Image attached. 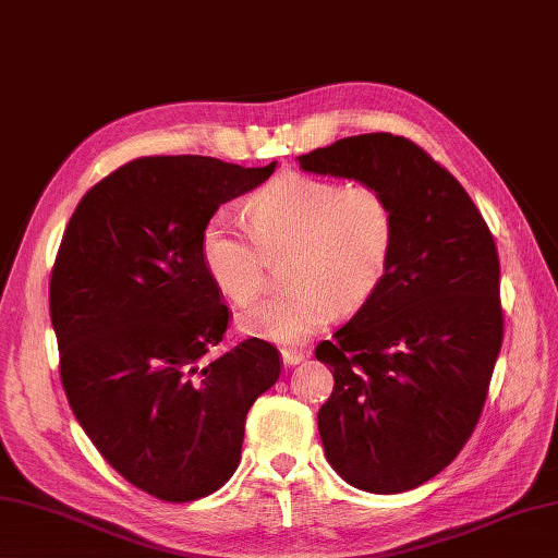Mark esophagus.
Here are the masks:
<instances>
[{
    "mask_svg": "<svg viewBox=\"0 0 558 558\" xmlns=\"http://www.w3.org/2000/svg\"><path fill=\"white\" fill-rule=\"evenodd\" d=\"M280 354H282V362H286L288 366H294V364H300V362L304 360V352H302V350H290V348H286Z\"/></svg>",
    "mask_w": 558,
    "mask_h": 558,
    "instance_id": "esophagus-1",
    "label": "esophagus"
}]
</instances>
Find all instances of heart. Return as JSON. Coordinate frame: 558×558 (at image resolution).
<instances>
[{
	"label": "heart",
	"mask_w": 558,
	"mask_h": 558,
	"mask_svg": "<svg viewBox=\"0 0 558 558\" xmlns=\"http://www.w3.org/2000/svg\"><path fill=\"white\" fill-rule=\"evenodd\" d=\"M244 232L218 213L201 232L206 276L232 304H248L264 286L268 256L288 252L292 286L240 316L242 333L300 345L360 310L381 286L398 236L396 208L374 184H342L306 172L272 177L244 201Z\"/></svg>",
	"instance_id": "heart-1"
}]
</instances>
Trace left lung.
I'll return each mask as SVG.
<instances>
[{"label": "left lung", "mask_w": 558, "mask_h": 558, "mask_svg": "<svg viewBox=\"0 0 558 558\" xmlns=\"http://www.w3.org/2000/svg\"><path fill=\"white\" fill-rule=\"evenodd\" d=\"M300 165L374 184L396 208L381 286L316 345L336 378L318 434L352 487L414 489L456 460L489 396L504 342L499 252L462 184L405 136L340 138Z\"/></svg>", "instance_id": "1"}]
</instances>
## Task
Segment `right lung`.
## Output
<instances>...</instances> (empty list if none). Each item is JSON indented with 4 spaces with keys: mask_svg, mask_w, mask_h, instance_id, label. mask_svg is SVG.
I'll use <instances>...</instances> for the list:
<instances>
[{
    "mask_svg": "<svg viewBox=\"0 0 558 558\" xmlns=\"http://www.w3.org/2000/svg\"><path fill=\"white\" fill-rule=\"evenodd\" d=\"M276 170L206 156L136 158L71 216L50 278L59 376L100 456L136 489L184 504L240 465L254 400L280 352L248 338L220 357L232 312L201 264V232Z\"/></svg>",
    "mask_w": 558,
    "mask_h": 558,
    "instance_id": "1",
    "label": "right lung"
}]
</instances>
